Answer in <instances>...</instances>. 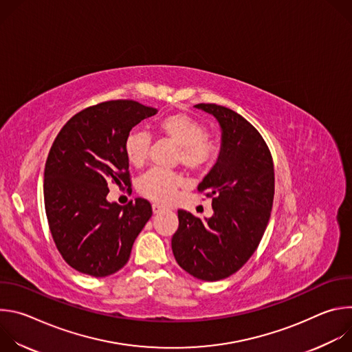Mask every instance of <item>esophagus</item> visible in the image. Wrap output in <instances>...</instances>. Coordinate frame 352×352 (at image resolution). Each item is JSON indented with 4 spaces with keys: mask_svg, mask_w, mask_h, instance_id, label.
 <instances>
[{
    "mask_svg": "<svg viewBox=\"0 0 352 352\" xmlns=\"http://www.w3.org/2000/svg\"><path fill=\"white\" fill-rule=\"evenodd\" d=\"M153 213L155 214H159V213H162V212H166V208L164 206H160L159 204H153Z\"/></svg>",
    "mask_w": 352,
    "mask_h": 352,
    "instance_id": "obj_1",
    "label": "esophagus"
}]
</instances>
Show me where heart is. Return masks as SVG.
Masks as SVG:
<instances>
[{
    "instance_id": "b5f03b06",
    "label": "heart",
    "mask_w": 352,
    "mask_h": 352,
    "mask_svg": "<svg viewBox=\"0 0 352 352\" xmlns=\"http://www.w3.org/2000/svg\"><path fill=\"white\" fill-rule=\"evenodd\" d=\"M156 131L179 146L177 162L190 171L206 168L219 153V142L208 135L206 126L185 113H173L156 124ZM152 138L143 131H131L124 140V155L128 163L142 167L148 155ZM184 178L173 171L160 168L148 170L138 184L139 192L155 202L167 204L178 188L184 186Z\"/></svg>"
}]
</instances>
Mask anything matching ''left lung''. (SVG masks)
<instances>
[{
  "mask_svg": "<svg viewBox=\"0 0 352 352\" xmlns=\"http://www.w3.org/2000/svg\"><path fill=\"white\" fill-rule=\"evenodd\" d=\"M195 107L221 126L217 163L197 185L212 199L214 214L204 221L179 209L171 246L185 272L217 281L238 272L259 246L273 206L274 166L265 139L242 116L217 104Z\"/></svg>",
  "mask_w": 352,
  "mask_h": 352,
  "instance_id": "left-lung-1",
  "label": "left lung"
}]
</instances>
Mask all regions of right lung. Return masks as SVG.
Instances as JSON below:
<instances>
[{
  "mask_svg": "<svg viewBox=\"0 0 352 352\" xmlns=\"http://www.w3.org/2000/svg\"><path fill=\"white\" fill-rule=\"evenodd\" d=\"M156 113L133 100L90 106L63 126L50 148L43 186L48 227L64 261L79 273L106 277L124 267L152 217L146 199L120 206L107 202V193L110 184L131 189L124 140Z\"/></svg>",
  "mask_w": 352,
  "mask_h": 352,
  "instance_id": "obj_1",
  "label": "right lung"
}]
</instances>
